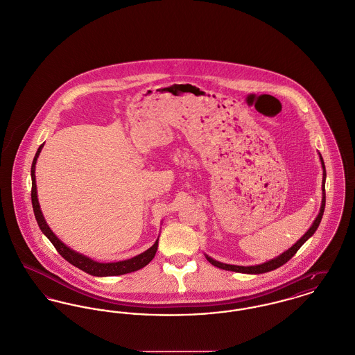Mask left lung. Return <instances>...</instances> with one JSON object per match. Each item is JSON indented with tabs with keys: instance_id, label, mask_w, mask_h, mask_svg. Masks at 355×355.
Returning <instances> with one entry per match:
<instances>
[{
	"instance_id": "1",
	"label": "left lung",
	"mask_w": 355,
	"mask_h": 355,
	"mask_svg": "<svg viewBox=\"0 0 355 355\" xmlns=\"http://www.w3.org/2000/svg\"><path fill=\"white\" fill-rule=\"evenodd\" d=\"M319 157H320V162H322V167H323V180H322V205H320V210H319V214H318V217L315 218V221H313V225L310 227V230H307L304 234H303V237L299 240V241H296L295 243V245H292L290 250H286V252H283L280 256H277V257H275V259H272L270 261H267V263H263V264H259V266H250V267H243V266H230V264H224V263H220V261H216V260H213L211 257H209L208 254H205V257L208 259L209 263L210 264H213L214 267H217V268H221V270H225V271H233V272H240V273H252V275H257V273H264V272H270L273 271V270H276V268H279V267H282L283 264H286L290 259H291L292 256L299 250V248L313 236V233H315V230H318V227H319V224H320V220H322V216H323V211H324V207H326V189H324V184H326V167H324V162H323V158H322V155L319 154Z\"/></svg>"
}]
</instances>
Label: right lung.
Wrapping results in <instances>:
<instances>
[{"mask_svg":"<svg viewBox=\"0 0 355 355\" xmlns=\"http://www.w3.org/2000/svg\"><path fill=\"white\" fill-rule=\"evenodd\" d=\"M44 145L39 147L33 162H32V168H31V175H32V207H33V211H35V217L36 221L40 227L42 233L48 237V240L53 244V247L56 250L63 256L64 259L71 263L72 266L78 267L79 270L87 272L92 276H118V275H125V273H130V272L138 271L141 268H144L147 266L155 256V252L158 250V240L154 243V245L151 248L145 250L144 253L131 257L128 260H123V261H116V263H98L84 254H80L75 250L68 248L65 244H63L56 234L51 230L48 227V224L44 220L42 216V209H40V204L37 200V189H36V175H35V167H36V162L39 158V154L42 151Z\"/></svg>","mask_w":355,"mask_h":355,"instance_id":"add662e5","label":"right lung"}]
</instances>
